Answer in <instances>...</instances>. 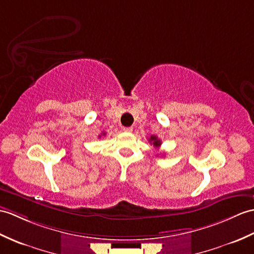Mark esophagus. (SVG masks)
Listing matches in <instances>:
<instances>
[{
  "mask_svg": "<svg viewBox=\"0 0 254 254\" xmlns=\"http://www.w3.org/2000/svg\"><path fill=\"white\" fill-rule=\"evenodd\" d=\"M122 129H123V131H125V132H128V133H129V132L133 131V127H123Z\"/></svg>",
  "mask_w": 254,
  "mask_h": 254,
  "instance_id": "1",
  "label": "esophagus"
}]
</instances>
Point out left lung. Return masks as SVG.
<instances>
[{"mask_svg": "<svg viewBox=\"0 0 254 254\" xmlns=\"http://www.w3.org/2000/svg\"><path fill=\"white\" fill-rule=\"evenodd\" d=\"M149 141L151 145H154L156 148H159V147L161 146V140L158 138V136H156V135H151V136L149 137Z\"/></svg>", "mask_w": 254, "mask_h": 254, "instance_id": "obj_1", "label": "left lung"}]
</instances>
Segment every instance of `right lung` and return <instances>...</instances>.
Masks as SVG:
<instances>
[{"mask_svg":"<svg viewBox=\"0 0 254 254\" xmlns=\"http://www.w3.org/2000/svg\"><path fill=\"white\" fill-rule=\"evenodd\" d=\"M102 135H106V133H103ZM102 135H99V137H100V136H102Z\"/></svg>","mask_w":254,"mask_h":254,"instance_id":"add662e5","label":"right lung"}]
</instances>
